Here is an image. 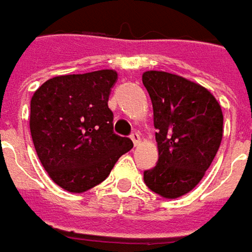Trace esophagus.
Listing matches in <instances>:
<instances>
[{
	"label": "esophagus",
	"instance_id": "34e87169",
	"mask_svg": "<svg viewBox=\"0 0 252 252\" xmlns=\"http://www.w3.org/2000/svg\"><path fill=\"white\" fill-rule=\"evenodd\" d=\"M131 139H132V142H134L135 146H138L139 142H141V135H139V132L134 131V132L131 134Z\"/></svg>",
	"mask_w": 252,
	"mask_h": 252
}]
</instances>
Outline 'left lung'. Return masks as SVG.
I'll return each instance as SVG.
<instances>
[{"label": "left lung", "instance_id": "obj_1", "mask_svg": "<svg viewBox=\"0 0 252 252\" xmlns=\"http://www.w3.org/2000/svg\"><path fill=\"white\" fill-rule=\"evenodd\" d=\"M143 86L151 96L159 160L143 171L145 184L163 198L186 195L202 180L220 146V104L204 86L183 76L146 71Z\"/></svg>", "mask_w": 252, "mask_h": 252}]
</instances>
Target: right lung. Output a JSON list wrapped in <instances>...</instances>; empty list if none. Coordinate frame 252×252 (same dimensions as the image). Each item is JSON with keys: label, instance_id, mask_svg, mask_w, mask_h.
<instances>
[{"label": "right lung", "instance_id": "right-lung-1", "mask_svg": "<svg viewBox=\"0 0 252 252\" xmlns=\"http://www.w3.org/2000/svg\"><path fill=\"white\" fill-rule=\"evenodd\" d=\"M117 72L101 69L61 75L40 86L31 100V134L44 170L68 192H85L109 177L132 149L113 131L109 109Z\"/></svg>", "mask_w": 252, "mask_h": 252}]
</instances>
